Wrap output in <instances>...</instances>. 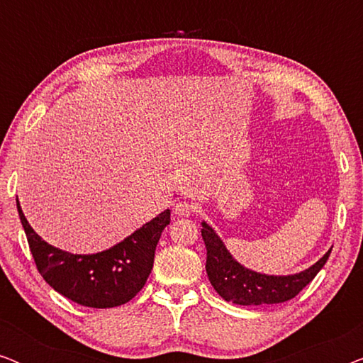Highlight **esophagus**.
I'll use <instances>...</instances> for the list:
<instances>
[{"label": "esophagus", "instance_id": "34e87169", "mask_svg": "<svg viewBox=\"0 0 363 363\" xmlns=\"http://www.w3.org/2000/svg\"><path fill=\"white\" fill-rule=\"evenodd\" d=\"M173 213L177 216H190L193 213V205L190 201H178L175 206H173Z\"/></svg>", "mask_w": 363, "mask_h": 363}]
</instances>
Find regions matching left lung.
<instances>
[{"label": "left lung", "mask_w": 363, "mask_h": 363, "mask_svg": "<svg viewBox=\"0 0 363 363\" xmlns=\"http://www.w3.org/2000/svg\"><path fill=\"white\" fill-rule=\"evenodd\" d=\"M206 246V274L211 286L228 302L240 306L279 304L296 297L329 259L332 247L309 269L292 276H266L242 267L206 223L201 230Z\"/></svg>", "instance_id": "obj_1"}]
</instances>
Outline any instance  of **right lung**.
<instances>
[{"mask_svg": "<svg viewBox=\"0 0 363 363\" xmlns=\"http://www.w3.org/2000/svg\"><path fill=\"white\" fill-rule=\"evenodd\" d=\"M16 206L39 274L59 294L94 309L122 306L140 292L150 276L162 231L170 225V210H165L111 250L71 255L43 241L18 200Z\"/></svg>", "mask_w": 363, "mask_h": 363, "instance_id": "right-lung-1", "label": "right lung"}]
</instances>
